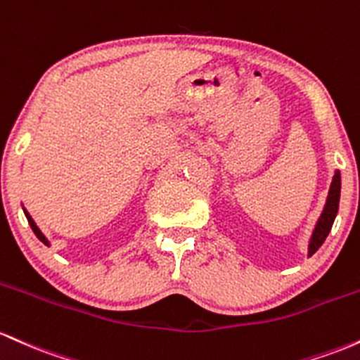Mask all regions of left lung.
<instances>
[{
	"label": "left lung",
	"mask_w": 360,
	"mask_h": 360,
	"mask_svg": "<svg viewBox=\"0 0 360 360\" xmlns=\"http://www.w3.org/2000/svg\"><path fill=\"white\" fill-rule=\"evenodd\" d=\"M340 188H342L340 172H338V169H335L332 184H330L328 195H326L325 207H323L320 217H318L316 224H314V228H313V233H311V236H309L308 257L314 255V253L318 252V248L325 243L328 233L332 231L333 221H335V217H337V212H338V202H340Z\"/></svg>",
	"instance_id": "8db88e82"
}]
</instances>
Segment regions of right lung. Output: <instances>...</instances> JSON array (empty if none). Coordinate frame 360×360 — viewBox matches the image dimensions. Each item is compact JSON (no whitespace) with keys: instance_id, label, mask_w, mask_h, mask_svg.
<instances>
[{"instance_id":"obj_1","label":"right lung","mask_w":360,"mask_h":360,"mask_svg":"<svg viewBox=\"0 0 360 360\" xmlns=\"http://www.w3.org/2000/svg\"><path fill=\"white\" fill-rule=\"evenodd\" d=\"M23 212H25V217H27L28 224H30L32 231H34V233H35V236H37V238H39V240H40V241H42V243H44V245L51 246V243H49V240H47V238H46V234H44L42 231H40V229H39V226H37V224H35V221H34V219H32V216H30V214H28V212H27V209H25V207H23Z\"/></svg>"}]
</instances>
